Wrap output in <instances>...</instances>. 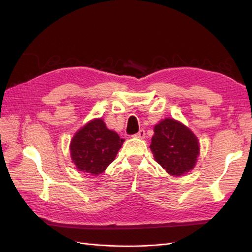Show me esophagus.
<instances>
[{
  "instance_id": "obj_1",
  "label": "esophagus",
  "mask_w": 252,
  "mask_h": 252,
  "mask_svg": "<svg viewBox=\"0 0 252 252\" xmlns=\"http://www.w3.org/2000/svg\"><path fill=\"white\" fill-rule=\"evenodd\" d=\"M145 135H146V134H145V130H144V129H141V130H140L138 133L134 134L135 138H139V139H144Z\"/></svg>"
}]
</instances>
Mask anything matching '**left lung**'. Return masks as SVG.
<instances>
[{
  "mask_svg": "<svg viewBox=\"0 0 252 252\" xmlns=\"http://www.w3.org/2000/svg\"><path fill=\"white\" fill-rule=\"evenodd\" d=\"M150 149L156 161L175 177L193 169L200 152L196 136L173 119H165L155 126Z\"/></svg>",
  "mask_w": 252,
  "mask_h": 252,
  "instance_id": "obj_1",
  "label": "left lung"
}]
</instances>
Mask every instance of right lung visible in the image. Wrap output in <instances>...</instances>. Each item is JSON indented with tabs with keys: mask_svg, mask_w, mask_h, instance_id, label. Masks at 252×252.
<instances>
[{
	"mask_svg": "<svg viewBox=\"0 0 252 252\" xmlns=\"http://www.w3.org/2000/svg\"><path fill=\"white\" fill-rule=\"evenodd\" d=\"M123 142L117 132L107 129L102 119L94 120L72 138V162L80 171L97 175L113 161Z\"/></svg>",
	"mask_w": 252,
	"mask_h": 252,
	"instance_id": "obj_1",
	"label": "right lung"
}]
</instances>
